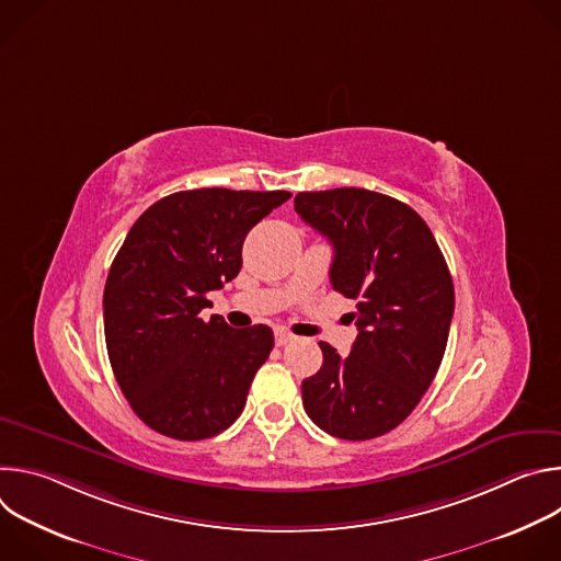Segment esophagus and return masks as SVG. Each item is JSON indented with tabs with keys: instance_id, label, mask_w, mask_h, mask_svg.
<instances>
[{
	"instance_id": "obj_1",
	"label": "esophagus",
	"mask_w": 561,
	"mask_h": 561,
	"mask_svg": "<svg viewBox=\"0 0 561 561\" xmlns=\"http://www.w3.org/2000/svg\"><path fill=\"white\" fill-rule=\"evenodd\" d=\"M293 340V335L286 331V329H275V342H277V346H284V344H288Z\"/></svg>"
}]
</instances>
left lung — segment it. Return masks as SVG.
<instances>
[{"label": "left lung", "mask_w": 561, "mask_h": 561, "mask_svg": "<svg viewBox=\"0 0 561 561\" xmlns=\"http://www.w3.org/2000/svg\"><path fill=\"white\" fill-rule=\"evenodd\" d=\"M295 210L333 244V288L357 299L353 351L319 342L324 364L301 381L304 409L333 437H379L413 413L442 364L455 310L446 260L411 206L375 191L297 193Z\"/></svg>", "instance_id": "left-lung-1"}]
</instances>
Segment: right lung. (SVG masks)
Listing matches in <instances>:
<instances>
[{"label":"right lung","instance_id":"obj_1","mask_svg":"<svg viewBox=\"0 0 561 561\" xmlns=\"http://www.w3.org/2000/svg\"><path fill=\"white\" fill-rule=\"evenodd\" d=\"M288 191L199 188L154 202L128 230L104 288L115 379L135 415L173 439H208L244 411L275 337L266 324L202 319L206 295L242 268L249 230Z\"/></svg>","mask_w":561,"mask_h":561}]
</instances>
